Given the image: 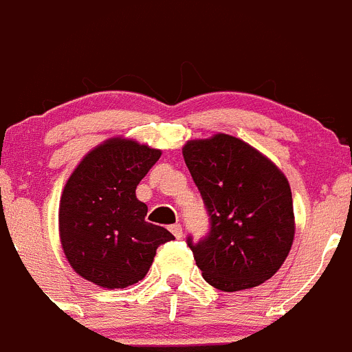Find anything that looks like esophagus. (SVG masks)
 Returning a JSON list of instances; mask_svg holds the SVG:
<instances>
[{"label": "esophagus", "instance_id": "34e87169", "mask_svg": "<svg viewBox=\"0 0 352 352\" xmlns=\"http://www.w3.org/2000/svg\"><path fill=\"white\" fill-rule=\"evenodd\" d=\"M170 232H173V235L174 237H176V239H182L183 237V228H182V225L179 223H174V225H170Z\"/></svg>", "mask_w": 352, "mask_h": 352}]
</instances>
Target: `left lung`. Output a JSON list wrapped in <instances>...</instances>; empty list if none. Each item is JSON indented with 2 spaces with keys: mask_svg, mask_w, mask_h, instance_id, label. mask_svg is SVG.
I'll return each instance as SVG.
<instances>
[{
  "mask_svg": "<svg viewBox=\"0 0 352 352\" xmlns=\"http://www.w3.org/2000/svg\"><path fill=\"white\" fill-rule=\"evenodd\" d=\"M183 159L208 209V237L188 246L202 277L221 292L254 288L281 269L295 237L292 188L265 155L243 140H190Z\"/></svg>",
  "mask_w": 352,
  "mask_h": 352,
  "instance_id": "obj_1",
  "label": "left lung"
}]
</instances>
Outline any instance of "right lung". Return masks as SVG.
<instances>
[{
	"mask_svg": "<svg viewBox=\"0 0 352 352\" xmlns=\"http://www.w3.org/2000/svg\"><path fill=\"white\" fill-rule=\"evenodd\" d=\"M162 151L127 138L90 150L71 173L59 202V235L67 262L101 288L141 281L160 244L174 235L144 220L136 188Z\"/></svg>",
	"mask_w": 352,
	"mask_h": 352,
	"instance_id": "1",
	"label": "right lung"
}]
</instances>
